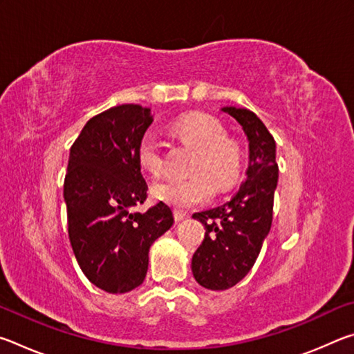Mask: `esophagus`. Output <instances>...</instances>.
I'll return each mask as SVG.
<instances>
[{"label": "esophagus", "mask_w": 354, "mask_h": 354, "mask_svg": "<svg viewBox=\"0 0 354 354\" xmlns=\"http://www.w3.org/2000/svg\"><path fill=\"white\" fill-rule=\"evenodd\" d=\"M184 218H187V214H185L184 211H179V209H175V220L183 221Z\"/></svg>", "instance_id": "esophagus-1"}]
</instances>
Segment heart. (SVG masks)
<instances>
[{"mask_svg": "<svg viewBox=\"0 0 354 354\" xmlns=\"http://www.w3.org/2000/svg\"><path fill=\"white\" fill-rule=\"evenodd\" d=\"M171 131L185 145L195 148L190 160L194 175L169 178L156 183L151 195L178 209H187L207 201L214 189L225 192L241 176L243 149L241 142L225 134V127L209 113L190 112L171 123ZM137 162L143 170L159 176L164 171V156L151 134L143 136L137 145Z\"/></svg>", "mask_w": 354, "mask_h": 354, "instance_id": "obj_1", "label": "heart"}]
</instances>
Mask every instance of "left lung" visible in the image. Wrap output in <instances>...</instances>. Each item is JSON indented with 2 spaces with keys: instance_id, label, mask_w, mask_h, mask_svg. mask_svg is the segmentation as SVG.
Masks as SVG:
<instances>
[{
  "instance_id": "left-lung-1",
  "label": "left lung",
  "mask_w": 354,
  "mask_h": 354,
  "mask_svg": "<svg viewBox=\"0 0 354 354\" xmlns=\"http://www.w3.org/2000/svg\"><path fill=\"white\" fill-rule=\"evenodd\" d=\"M241 124L248 139L250 162L241 189L225 205L192 217L205 225V241L192 257V273L200 286L225 290L242 281L254 266L273 218L278 184L277 143L254 112L221 109Z\"/></svg>"
}]
</instances>
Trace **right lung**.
<instances>
[{"label":"right lung","mask_w":354,"mask_h":354,"mask_svg":"<svg viewBox=\"0 0 354 354\" xmlns=\"http://www.w3.org/2000/svg\"><path fill=\"white\" fill-rule=\"evenodd\" d=\"M151 123L148 107H111L88 120L70 148L64 181L70 243L87 279L109 293L143 283L149 247L173 225L162 201L133 211L147 200L137 145Z\"/></svg>","instance_id":"1"}]
</instances>
